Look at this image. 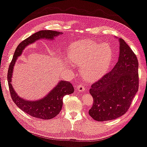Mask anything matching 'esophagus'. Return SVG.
I'll list each match as a JSON object with an SVG mask.
<instances>
[{
	"label": "esophagus",
	"mask_w": 147,
	"mask_h": 147,
	"mask_svg": "<svg viewBox=\"0 0 147 147\" xmlns=\"http://www.w3.org/2000/svg\"><path fill=\"white\" fill-rule=\"evenodd\" d=\"M77 89L80 92H83L86 91L85 85H83V84H80L79 85H78V87H77Z\"/></svg>",
	"instance_id": "esophagus-1"
}]
</instances>
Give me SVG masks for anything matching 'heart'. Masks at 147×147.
<instances>
[{
	"instance_id": "heart-1",
	"label": "heart",
	"mask_w": 147,
	"mask_h": 147,
	"mask_svg": "<svg viewBox=\"0 0 147 147\" xmlns=\"http://www.w3.org/2000/svg\"><path fill=\"white\" fill-rule=\"evenodd\" d=\"M67 57L68 61L80 66L81 75L85 81L93 82L106 73L113 60V53L108 44L81 42L70 46Z\"/></svg>"
}]
</instances>
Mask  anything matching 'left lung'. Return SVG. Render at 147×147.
I'll list each match as a JSON object with an SVG mask.
<instances>
[{
	"instance_id": "left-lung-1",
	"label": "left lung",
	"mask_w": 147,
	"mask_h": 147,
	"mask_svg": "<svg viewBox=\"0 0 147 147\" xmlns=\"http://www.w3.org/2000/svg\"><path fill=\"white\" fill-rule=\"evenodd\" d=\"M119 42L118 62L89 89L93 104L89 114L99 122L115 120L124 115L138 90L137 58L122 39H119Z\"/></svg>"
}]
</instances>
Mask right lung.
I'll return each mask as SVG.
<instances>
[{
  "mask_svg": "<svg viewBox=\"0 0 147 147\" xmlns=\"http://www.w3.org/2000/svg\"><path fill=\"white\" fill-rule=\"evenodd\" d=\"M62 32L52 30H42L35 33L30 37L25 39L18 45L13 55L12 61L9 65L8 70L7 80L9 83L11 96L17 107L21 110L31 116L36 118L49 120L57 116L61 111L63 102L62 99L66 95H70L75 91L73 86L68 81H60L51 90L50 93L47 94L44 97L38 100H27L23 97H20L13 89L11 84V78L13 77V68L17 61V58L22 54L23 50L25 47L29 44L34 43L36 41L40 39L53 40L56 36L62 34Z\"/></svg>",
  "mask_w": 147,
  "mask_h": 147,
  "instance_id": "add662e5",
  "label": "right lung"
}]
</instances>
